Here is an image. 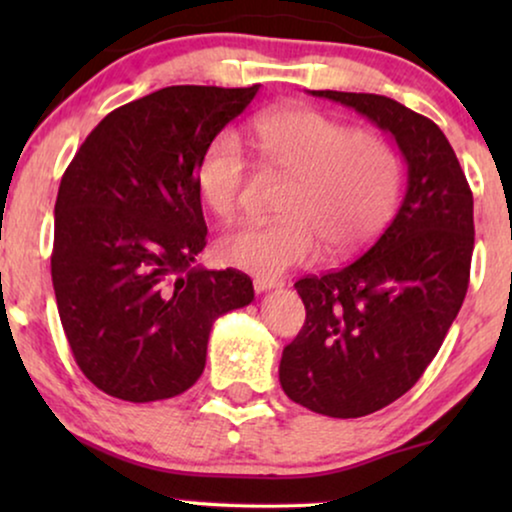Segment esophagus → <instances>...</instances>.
Masks as SVG:
<instances>
[{"mask_svg":"<svg viewBox=\"0 0 512 512\" xmlns=\"http://www.w3.org/2000/svg\"><path fill=\"white\" fill-rule=\"evenodd\" d=\"M282 282L279 279H268V277H256L254 279V291L256 293H265V291H272V289H279Z\"/></svg>","mask_w":512,"mask_h":512,"instance_id":"obj_1","label":"esophagus"}]
</instances>
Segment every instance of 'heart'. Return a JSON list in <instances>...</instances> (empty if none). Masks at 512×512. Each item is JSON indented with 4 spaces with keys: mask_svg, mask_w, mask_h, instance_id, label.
I'll use <instances>...</instances> for the list:
<instances>
[{
    "mask_svg": "<svg viewBox=\"0 0 512 512\" xmlns=\"http://www.w3.org/2000/svg\"><path fill=\"white\" fill-rule=\"evenodd\" d=\"M251 139L270 165L291 174L284 219L228 230L216 244L223 263L275 279L317 261L324 244L333 256L366 247L387 228L401 195V158L387 137L310 107L275 109L251 125ZM249 163L233 135L202 151L195 186L219 219L240 209Z\"/></svg>",
    "mask_w": 512,
    "mask_h": 512,
    "instance_id": "b5f03b06",
    "label": "heart"
}]
</instances>
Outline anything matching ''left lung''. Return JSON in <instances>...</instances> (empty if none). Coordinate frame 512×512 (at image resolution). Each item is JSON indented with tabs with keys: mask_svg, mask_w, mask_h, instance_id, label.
Returning a JSON list of instances; mask_svg holds the SVG:
<instances>
[{
	"mask_svg": "<svg viewBox=\"0 0 512 512\" xmlns=\"http://www.w3.org/2000/svg\"><path fill=\"white\" fill-rule=\"evenodd\" d=\"M389 132L408 165L398 214L361 258L296 282L305 326L284 347L279 382L326 417L382 410L415 387L466 298L473 193L436 123L373 93L312 90Z\"/></svg>",
	"mask_w": 512,
	"mask_h": 512,
	"instance_id": "obj_1",
	"label": "left lung"
}]
</instances>
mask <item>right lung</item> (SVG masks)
Listing matches in <instances>:
<instances>
[{
    "mask_svg": "<svg viewBox=\"0 0 512 512\" xmlns=\"http://www.w3.org/2000/svg\"><path fill=\"white\" fill-rule=\"evenodd\" d=\"M258 88L170 86L102 118L62 174L51 275L83 375L130 403L191 389L214 321L254 300L240 270L198 268L195 170Z\"/></svg>",
    "mask_w": 512,
    "mask_h": 512,
    "instance_id": "obj_1",
    "label": "right lung"
}]
</instances>
